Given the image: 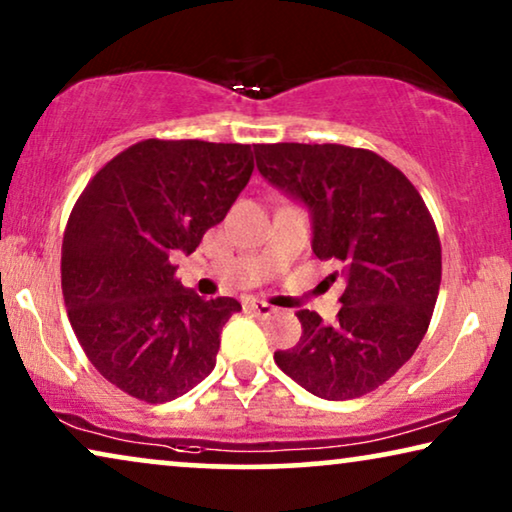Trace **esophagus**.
Masks as SVG:
<instances>
[{"label": "esophagus", "instance_id": "obj_1", "mask_svg": "<svg viewBox=\"0 0 512 512\" xmlns=\"http://www.w3.org/2000/svg\"><path fill=\"white\" fill-rule=\"evenodd\" d=\"M247 307L256 314V317H270V314L275 312V307H272L270 303H265V300H249Z\"/></svg>", "mask_w": 512, "mask_h": 512}]
</instances>
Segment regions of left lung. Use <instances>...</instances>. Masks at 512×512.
Wrapping results in <instances>:
<instances>
[{
	"label": "left lung",
	"instance_id": "8db88e82",
	"mask_svg": "<svg viewBox=\"0 0 512 512\" xmlns=\"http://www.w3.org/2000/svg\"><path fill=\"white\" fill-rule=\"evenodd\" d=\"M272 186L312 212V251L345 279L335 324L300 310L303 335L275 352L291 380L326 401L370 394L415 354L436 307L443 256L433 216L405 174L345 144H256Z\"/></svg>",
	"mask_w": 512,
	"mask_h": 512
}]
</instances>
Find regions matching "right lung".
Wrapping results in <instances>:
<instances>
[{
	"label": "right lung",
	"instance_id": "right-lung-1",
	"mask_svg": "<svg viewBox=\"0 0 512 512\" xmlns=\"http://www.w3.org/2000/svg\"><path fill=\"white\" fill-rule=\"evenodd\" d=\"M251 172L249 144L144 139L76 200L62 237L67 317L97 373L128 396L174 401L214 370L242 305L184 289L172 258L226 219Z\"/></svg>",
	"mask_w": 512,
	"mask_h": 512
}]
</instances>
